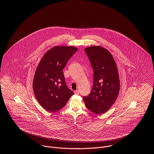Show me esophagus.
I'll return each mask as SVG.
<instances>
[{
  "instance_id": "1",
  "label": "esophagus",
  "mask_w": 154,
  "mask_h": 154,
  "mask_svg": "<svg viewBox=\"0 0 154 154\" xmlns=\"http://www.w3.org/2000/svg\"><path fill=\"white\" fill-rule=\"evenodd\" d=\"M74 94H75V95H79V93H80V92H79V90H76V91H74Z\"/></svg>"
}]
</instances>
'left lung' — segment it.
<instances>
[{
  "mask_svg": "<svg viewBox=\"0 0 154 154\" xmlns=\"http://www.w3.org/2000/svg\"><path fill=\"white\" fill-rule=\"evenodd\" d=\"M84 50L94 70V84L83 100L88 109L101 114L110 109L119 94L117 67L111 53L102 47L91 46Z\"/></svg>",
  "mask_w": 154,
  "mask_h": 154,
  "instance_id": "1",
  "label": "left lung"
}]
</instances>
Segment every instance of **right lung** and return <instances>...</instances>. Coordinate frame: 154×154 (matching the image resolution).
<instances>
[{"label": "right lung", "instance_id": "add662e5", "mask_svg": "<svg viewBox=\"0 0 154 154\" xmlns=\"http://www.w3.org/2000/svg\"><path fill=\"white\" fill-rule=\"evenodd\" d=\"M77 50L72 46H55L44 54L37 67L33 89L45 110L54 112L61 109L74 95L66 85L63 69Z\"/></svg>", "mask_w": 154, "mask_h": 154}]
</instances>
